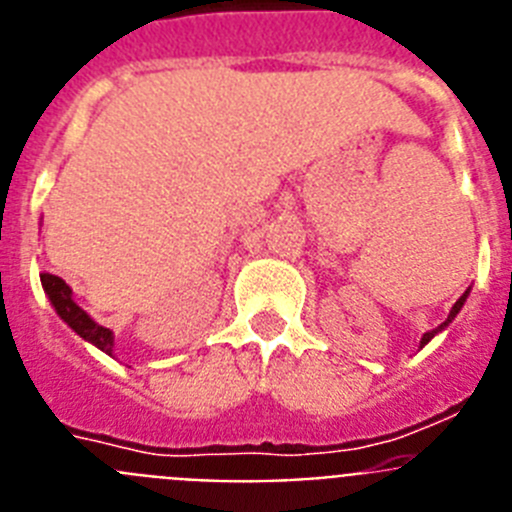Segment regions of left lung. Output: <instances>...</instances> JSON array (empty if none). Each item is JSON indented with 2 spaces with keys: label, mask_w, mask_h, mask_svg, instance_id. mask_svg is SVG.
<instances>
[{
  "label": "left lung",
  "mask_w": 512,
  "mask_h": 512,
  "mask_svg": "<svg viewBox=\"0 0 512 512\" xmlns=\"http://www.w3.org/2000/svg\"><path fill=\"white\" fill-rule=\"evenodd\" d=\"M467 297H469V289H467V292H464V295H461V297H459V300H456V305H454V307H451V312H449V318H446V323H441V325H438V328H436V330H431V333H425V336H423V338H420V348H423V346H425V343L431 341V338H433V336H436L438 330H443V328H446V325H449V323H451V320H454V318H456V315H459V310H461V307H464V302H467Z\"/></svg>",
  "instance_id": "8db88e82"
}]
</instances>
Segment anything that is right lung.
Listing matches in <instances>:
<instances>
[{
  "mask_svg": "<svg viewBox=\"0 0 512 512\" xmlns=\"http://www.w3.org/2000/svg\"><path fill=\"white\" fill-rule=\"evenodd\" d=\"M40 282H43L45 295H48L51 305L56 307L58 318L69 325L76 336H81L84 341H89L92 346H97L99 351H104V354L112 356V351H115V336H112V330L104 328V325H99V323H94L87 312L76 305L74 297H71L69 284L63 282L61 277H56V274H45V271L40 274Z\"/></svg>",
  "mask_w": 512,
  "mask_h": 512,
  "instance_id": "right-lung-1",
  "label": "right lung"
}]
</instances>
